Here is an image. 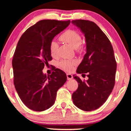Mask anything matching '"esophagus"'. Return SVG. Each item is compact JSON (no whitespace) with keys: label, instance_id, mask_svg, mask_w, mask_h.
Instances as JSON below:
<instances>
[{"label":"esophagus","instance_id":"1","mask_svg":"<svg viewBox=\"0 0 131 131\" xmlns=\"http://www.w3.org/2000/svg\"><path fill=\"white\" fill-rule=\"evenodd\" d=\"M67 79L68 80H71V79L73 78L72 74H69V73H67Z\"/></svg>","mask_w":131,"mask_h":131}]
</instances>
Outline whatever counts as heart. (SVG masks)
<instances>
[{
	"label": "heart",
	"mask_w": 131,
	"mask_h": 131,
	"mask_svg": "<svg viewBox=\"0 0 131 131\" xmlns=\"http://www.w3.org/2000/svg\"><path fill=\"white\" fill-rule=\"evenodd\" d=\"M61 39L69 43L74 49H78L81 45L82 39L81 36L74 30H68L61 36ZM50 52L53 57H57L58 55L59 45L55 39L51 40L49 46ZM60 66L62 70L66 71H72L74 67L78 64L76 60H63L60 62Z\"/></svg>",
	"instance_id": "heart-1"
}]
</instances>
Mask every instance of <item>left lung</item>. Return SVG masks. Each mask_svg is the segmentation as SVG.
<instances>
[{
    "label": "left lung",
    "instance_id": "obj_1",
    "mask_svg": "<svg viewBox=\"0 0 131 131\" xmlns=\"http://www.w3.org/2000/svg\"><path fill=\"white\" fill-rule=\"evenodd\" d=\"M72 23L82 30L86 42V53L76 71L83 75L88 73V77L82 81L73 75L78 88L72 99L79 108L90 112L101 107L112 93L117 63L110 41L95 23L84 19L73 20Z\"/></svg>",
    "mask_w": 131,
    "mask_h": 131
}]
</instances>
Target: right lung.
I'll use <instances>...</instances> for the list:
<instances>
[{"instance_id": "right-lung-1", "label": "right lung", "mask_w": 131, "mask_h": 131, "mask_svg": "<svg viewBox=\"0 0 131 131\" xmlns=\"http://www.w3.org/2000/svg\"><path fill=\"white\" fill-rule=\"evenodd\" d=\"M70 21L43 19L28 28L18 42L12 67L14 83L21 101L30 110L42 112L53 105L57 92L67 80L61 70L53 67L49 76L43 73L52 60L50 43Z\"/></svg>"}]
</instances>
